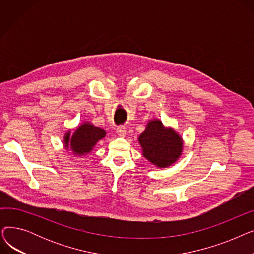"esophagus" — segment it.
I'll return each instance as SVG.
<instances>
[{
  "label": "esophagus",
  "mask_w": 254,
  "mask_h": 254,
  "mask_svg": "<svg viewBox=\"0 0 254 254\" xmlns=\"http://www.w3.org/2000/svg\"><path fill=\"white\" fill-rule=\"evenodd\" d=\"M116 134L120 137H125L127 134V127L125 126H119L116 128Z\"/></svg>",
  "instance_id": "esophagus-1"
}]
</instances>
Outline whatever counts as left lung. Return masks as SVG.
Masks as SVG:
<instances>
[{
  "mask_svg": "<svg viewBox=\"0 0 254 254\" xmlns=\"http://www.w3.org/2000/svg\"><path fill=\"white\" fill-rule=\"evenodd\" d=\"M143 156L157 168H167L180 157L182 138L177 132L164 127L158 119H152L138 138Z\"/></svg>",
  "mask_w": 254,
  "mask_h": 254,
  "instance_id": "1",
  "label": "left lung"
}]
</instances>
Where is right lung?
<instances>
[{
  "label": "right lung",
  "instance_id": "1",
  "mask_svg": "<svg viewBox=\"0 0 254 254\" xmlns=\"http://www.w3.org/2000/svg\"><path fill=\"white\" fill-rule=\"evenodd\" d=\"M106 136V131L89 123L79 126L71 135L68 131L64 137V148L71 149L76 155L88 154L99 140Z\"/></svg>",
  "mask_w": 254,
  "mask_h": 254
}]
</instances>
